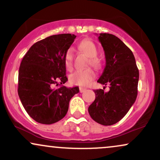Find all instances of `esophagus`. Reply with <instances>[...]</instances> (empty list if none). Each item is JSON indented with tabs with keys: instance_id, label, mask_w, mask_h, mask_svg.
I'll return each mask as SVG.
<instances>
[{
	"instance_id": "esophagus-1",
	"label": "esophagus",
	"mask_w": 160,
	"mask_h": 160,
	"mask_svg": "<svg viewBox=\"0 0 160 160\" xmlns=\"http://www.w3.org/2000/svg\"><path fill=\"white\" fill-rule=\"evenodd\" d=\"M79 91H80V92H81V93H82V92H84L86 91V89H84V88H82V87H79Z\"/></svg>"
}]
</instances>
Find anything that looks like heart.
<instances>
[{
    "mask_svg": "<svg viewBox=\"0 0 160 160\" xmlns=\"http://www.w3.org/2000/svg\"><path fill=\"white\" fill-rule=\"evenodd\" d=\"M79 49L89 58V64L96 69H99L101 67V62L98 58V49L95 43L90 40L85 39L82 41L78 45ZM73 49L69 48L65 54V64L67 69L71 70L73 63ZM95 73L91 68H86L83 70H76L70 76V81L72 84L78 86H87L92 80L95 78Z\"/></svg>",
    "mask_w": 160,
    "mask_h": 160,
    "instance_id": "b5f03b06",
    "label": "heart"
}]
</instances>
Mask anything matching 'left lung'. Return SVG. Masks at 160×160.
<instances>
[{"label": "left lung", "instance_id": "left-lung-1", "mask_svg": "<svg viewBox=\"0 0 160 160\" xmlns=\"http://www.w3.org/2000/svg\"><path fill=\"white\" fill-rule=\"evenodd\" d=\"M99 41L103 48L106 67L98 82L109 91L94 90L95 100L89 106V115L102 125H112L127 114L136 100L139 71L132 52L118 37L100 33Z\"/></svg>", "mask_w": 160, "mask_h": 160}]
</instances>
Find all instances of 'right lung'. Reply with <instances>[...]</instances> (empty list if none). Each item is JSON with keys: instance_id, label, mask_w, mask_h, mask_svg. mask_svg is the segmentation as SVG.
<instances>
[{"instance_id": "add662e5", "label": "right lung", "mask_w": 160, "mask_h": 160, "mask_svg": "<svg viewBox=\"0 0 160 160\" xmlns=\"http://www.w3.org/2000/svg\"><path fill=\"white\" fill-rule=\"evenodd\" d=\"M76 36L54 35L35 43L22 60L18 95L25 111L35 121L51 124L66 115L78 87L68 88L65 54ZM56 85L59 87L54 88Z\"/></svg>"}]
</instances>
